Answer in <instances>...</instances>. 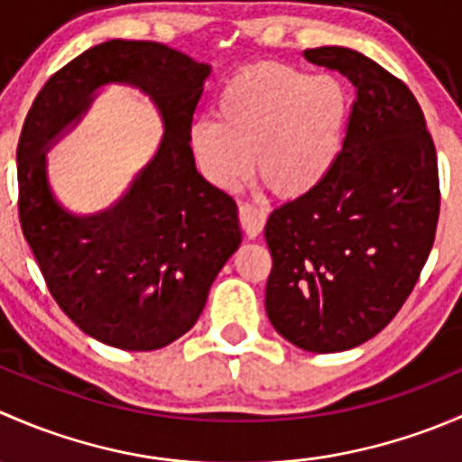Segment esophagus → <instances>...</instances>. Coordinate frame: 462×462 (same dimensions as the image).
<instances>
[{"mask_svg":"<svg viewBox=\"0 0 462 462\" xmlns=\"http://www.w3.org/2000/svg\"><path fill=\"white\" fill-rule=\"evenodd\" d=\"M239 221L245 236H248V239H254V236L261 235V230H263L265 226V209L257 208V205L253 203H244L239 208Z\"/></svg>","mask_w":462,"mask_h":462,"instance_id":"esophagus-1","label":"esophagus"}]
</instances>
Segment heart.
Returning a JSON list of instances; mask_svg holds the SVG:
<instances>
[{"label":"heart","instance_id":"1","mask_svg":"<svg viewBox=\"0 0 462 462\" xmlns=\"http://www.w3.org/2000/svg\"><path fill=\"white\" fill-rule=\"evenodd\" d=\"M217 118H197L189 147L205 179L236 189L253 171L283 197H306L328 180L342 153L348 96L339 80L286 64H261L232 76Z\"/></svg>","mask_w":462,"mask_h":462}]
</instances>
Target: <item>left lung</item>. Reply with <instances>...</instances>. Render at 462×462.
<instances>
[{
    "label": "left lung",
    "mask_w": 462,
    "mask_h": 462,
    "mask_svg": "<svg viewBox=\"0 0 462 462\" xmlns=\"http://www.w3.org/2000/svg\"><path fill=\"white\" fill-rule=\"evenodd\" d=\"M356 87L342 153L321 188L265 223V313L310 353L356 348L395 318L436 236V147L413 93L346 46L304 51Z\"/></svg>",
    "instance_id": "obj_1"
}]
</instances>
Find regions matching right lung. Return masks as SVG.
I'll return each mask as SVG.
<instances>
[{"label":"right lung","mask_w":462,"mask_h":462,"mask_svg":"<svg viewBox=\"0 0 462 462\" xmlns=\"http://www.w3.org/2000/svg\"><path fill=\"white\" fill-rule=\"evenodd\" d=\"M209 73V64L158 42L109 40L60 69L26 116L17 144L22 230L60 309L106 346L156 351L188 333L241 245L235 199L199 174L189 147ZM109 84L147 95L163 136L109 208L76 215L50 188L45 152Z\"/></svg>","instance_id":"add662e5"}]
</instances>
